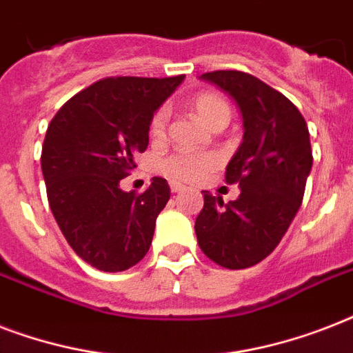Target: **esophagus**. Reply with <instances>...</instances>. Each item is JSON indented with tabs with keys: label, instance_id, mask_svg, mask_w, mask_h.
<instances>
[{
	"label": "esophagus",
	"instance_id": "obj_1",
	"mask_svg": "<svg viewBox=\"0 0 353 353\" xmlns=\"http://www.w3.org/2000/svg\"><path fill=\"white\" fill-rule=\"evenodd\" d=\"M170 190H172V192H181V190H185V185H181V183L172 181L170 183Z\"/></svg>",
	"mask_w": 353,
	"mask_h": 353
}]
</instances>
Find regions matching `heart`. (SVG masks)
I'll use <instances>...</instances> for the list:
<instances>
[{"label": "heart", "instance_id": "b5f03b06", "mask_svg": "<svg viewBox=\"0 0 353 353\" xmlns=\"http://www.w3.org/2000/svg\"><path fill=\"white\" fill-rule=\"evenodd\" d=\"M192 110L201 122L207 126H225L231 119V106L229 102L218 93L205 91L194 97ZM168 121L166 108H161L154 113L150 121V133L154 137H163ZM218 165V157L212 154H194V152H176L166 155L165 159L159 161V172L172 181H198L207 176L214 166Z\"/></svg>", "mask_w": 353, "mask_h": 353}]
</instances>
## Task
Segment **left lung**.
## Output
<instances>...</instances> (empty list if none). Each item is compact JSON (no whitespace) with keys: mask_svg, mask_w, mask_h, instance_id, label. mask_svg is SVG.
Here are the masks:
<instances>
[{"mask_svg":"<svg viewBox=\"0 0 353 353\" xmlns=\"http://www.w3.org/2000/svg\"><path fill=\"white\" fill-rule=\"evenodd\" d=\"M238 104L243 141L229 161L225 181L240 196L223 203L203 190L196 218L201 251L221 268L245 269L269 256L302 203L313 155L307 124L295 104L262 80L241 71L199 77Z\"/></svg>","mask_w":353,"mask_h":353,"instance_id":"1","label":"left lung"}]
</instances>
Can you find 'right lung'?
Here are the masks:
<instances>
[{
  "instance_id": "1",
  "label": "right lung",
  "mask_w": 353,
  "mask_h": 353,
  "mask_svg": "<svg viewBox=\"0 0 353 353\" xmlns=\"http://www.w3.org/2000/svg\"><path fill=\"white\" fill-rule=\"evenodd\" d=\"M183 80H99L69 99L47 128L41 172L49 207L73 251L101 271H126L152 245L170 187L154 177L137 196L124 192L121 179L137 166L133 155L148 146L150 121Z\"/></svg>"
}]
</instances>
